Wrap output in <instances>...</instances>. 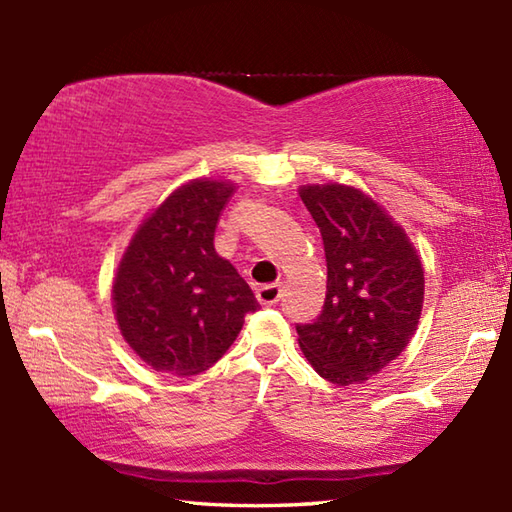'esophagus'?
Here are the masks:
<instances>
[{
  "label": "esophagus",
  "instance_id": "obj_1",
  "mask_svg": "<svg viewBox=\"0 0 512 512\" xmlns=\"http://www.w3.org/2000/svg\"><path fill=\"white\" fill-rule=\"evenodd\" d=\"M257 301L262 303V306H275V303L284 297V286L275 284V286H264V288H257Z\"/></svg>",
  "mask_w": 512,
  "mask_h": 512
}]
</instances>
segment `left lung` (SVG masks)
Here are the masks:
<instances>
[{"label":"left lung","instance_id":"obj_1","mask_svg":"<svg viewBox=\"0 0 512 512\" xmlns=\"http://www.w3.org/2000/svg\"><path fill=\"white\" fill-rule=\"evenodd\" d=\"M317 222L328 292L312 323H297L299 345L334 385L363 383L400 352L418 328L424 275L416 248L380 206L354 187H303Z\"/></svg>","mask_w":512,"mask_h":512}]
</instances>
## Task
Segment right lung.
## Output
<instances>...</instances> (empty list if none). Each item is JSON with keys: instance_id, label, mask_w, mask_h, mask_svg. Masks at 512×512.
I'll list each match as a JSON object with an SVG mask.
<instances>
[{"instance_id": "add662e5", "label": "right lung", "mask_w": 512, "mask_h": 512, "mask_svg": "<svg viewBox=\"0 0 512 512\" xmlns=\"http://www.w3.org/2000/svg\"><path fill=\"white\" fill-rule=\"evenodd\" d=\"M233 187L193 180L138 228L118 268L112 299L129 347L156 372L191 376L233 345L259 303L215 253L220 211Z\"/></svg>"}]
</instances>
